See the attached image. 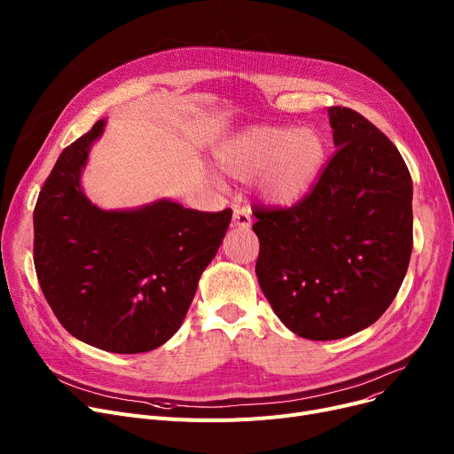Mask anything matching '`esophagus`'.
I'll return each mask as SVG.
<instances>
[{"label": "esophagus", "mask_w": 454, "mask_h": 454, "mask_svg": "<svg viewBox=\"0 0 454 454\" xmlns=\"http://www.w3.org/2000/svg\"><path fill=\"white\" fill-rule=\"evenodd\" d=\"M233 224L248 230L252 224V217H250V211L247 207H237L233 211Z\"/></svg>", "instance_id": "obj_1"}]
</instances>
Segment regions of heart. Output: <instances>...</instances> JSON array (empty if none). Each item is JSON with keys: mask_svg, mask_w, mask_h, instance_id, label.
Returning <instances> with one entry per match:
<instances>
[{"mask_svg": "<svg viewBox=\"0 0 454 454\" xmlns=\"http://www.w3.org/2000/svg\"><path fill=\"white\" fill-rule=\"evenodd\" d=\"M325 154V137L317 129L257 127L226 143L219 163L235 178L257 176L265 200L293 204L315 184Z\"/></svg>", "mask_w": 454, "mask_h": 454, "instance_id": "heart-1", "label": "heart"}]
</instances>
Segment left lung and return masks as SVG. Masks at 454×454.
Segmentation results:
<instances>
[{"instance_id":"left-lung-1","label":"left lung","mask_w":454,"mask_h":454,"mask_svg":"<svg viewBox=\"0 0 454 454\" xmlns=\"http://www.w3.org/2000/svg\"><path fill=\"white\" fill-rule=\"evenodd\" d=\"M335 154L291 207L254 206L255 274L296 335L337 340L394 301L412 254V178L394 143L364 115L331 106Z\"/></svg>"}]
</instances>
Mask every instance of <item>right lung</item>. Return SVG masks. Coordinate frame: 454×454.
<instances>
[{"mask_svg":"<svg viewBox=\"0 0 454 454\" xmlns=\"http://www.w3.org/2000/svg\"><path fill=\"white\" fill-rule=\"evenodd\" d=\"M105 121L62 151L35 206V269L55 317L75 339L110 353H143L178 331L231 209L160 200L103 211L79 176Z\"/></svg>","mask_w":454,"mask_h":454,"instance_id":"1","label":"right lung"}]
</instances>
